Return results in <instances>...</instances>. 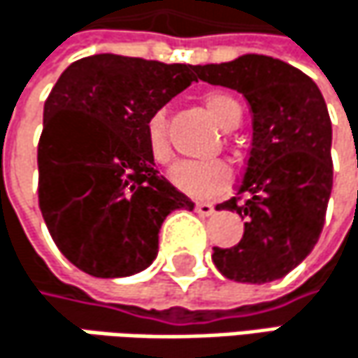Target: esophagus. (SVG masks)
<instances>
[{
	"label": "esophagus",
	"instance_id": "obj_1",
	"mask_svg": "<svg viewBox=\"0 0 358 358\" xmlns=\"http://www.w3.org/2000/svg\"><path fill=\"white\" fill-rule=\"evenodd\" d=\"M196 212H198L200 216H210V214L214 212V206L208 203V201H200V203H196Z\"/></svg>",
	"mask_w": 358,
	"mask_h": 358
}]
</instances>
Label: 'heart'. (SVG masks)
I'll return each instance as SVG.
<instances>
[{"label":"heart","mask_w":358,"mask_h":358,"mask_svg":"<svg viewBox=\"0 0 358 358\" xmlns=\"http://www.w3.org/2000/svg\"><path fill=\"white\" fill-rule=\"evenodd\" d=\"M203 105L224 129H233L241 121V105L229 94L210 92L203 96ZM146 146L150 157L160 164L169 162L173 157L164 111H155L146 119ZM169 179L183 194L203 200L222 194L231 185V169L222 160H181L173 164Z\"/></svg>","instance_id":"1"}]
</instances>
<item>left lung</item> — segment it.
<instances>
[{
	"label": "left lung",
	"mask_w": 358,
	"mask_h": 358,
	"mask_svg": "<svg viewBox=\"0 0 358 358\" xmlns=\"http://www.w3.org/2000/svg\"><path fill=\"white\" fill-rule=\"evenodd\" d=\"M198 78L241 92L253 115V140L239 194L218 210L245 218L235 247H214L212 262L235 282L287 276L315 247L332 194V121L317 84L266 55L198 66Z\"/></svg>",
	"instance_id": "8db88e82"
}]
</instances>
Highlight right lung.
<instances>
[{
    "label": "right lung",
    "instance_id": "add662e5",
    "mask_svg": "<svg viewBox=\"0 0 358 358\" xmlns=\"http://www.w3.org/2000/svg\"><path fill=\"white\" fill-rule=\"evenodd\" d=\"M198 66L90 55L59 76L43 111L38 206L67 259L96 278L146 270L158 231L194 201L155 169L146 119L198 80Z\"/></svg>",
    "mask_w": 358,
    "mask_h": 358
}]
</instances>
